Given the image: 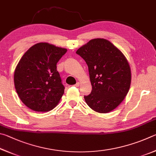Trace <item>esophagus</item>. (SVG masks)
Segmentation results:
<instances>
[{
	"mask_svg": "<svg viewBox=\"0 0 156 156\" xmlns=\"http://www.w3.org/2000/svg\"><path fill=\"white\" fill-rule=\"evenodd\" d=\"M80 86V82H77L76 84H75V85H74V86H75V87H79Z\"/></svg>",
	"mask_w": 156,
	"mask_h": 156,
	"instance_id": "34e87169",
	"label": "esophagus"
}]
</instances>
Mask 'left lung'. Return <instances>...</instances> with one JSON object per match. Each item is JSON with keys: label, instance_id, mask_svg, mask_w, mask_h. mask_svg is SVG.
<instances>
[{"label": "left lung", "instance_id": "left-lung-1", "mask_svg": "<svg viewBox=\"0 0 156 156\" xmlns=\"http://www.w3.org/2000/svg\"><path fill=\"white\" fill-rule=\"evenodd\" d=\"M88 66L92 92L84 97L92 110L108 113L121 104L129 92L132 73L123 53L112 43L96 38L76 52Z\"/></svg>", "mask_w": 156, "mask_h": 156}]
</instances>
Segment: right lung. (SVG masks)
Masks as SVG:
<instances>
[{"label":"right lung","mask_w":156,"mask_h":156,"mask_svg":"<svg viewBox=\"0 0 156 156\" xmlns=\"http://www.w3.org/2000/svg\"><path fill=\"white\" fill-rule=\"evenodd\" d=\"M67 49L47 42L35 44L19 61L13 76L19 98L35 112H48L58 104L64 93L57 63Z\"/></svg>","instance_id":"add662e5"}]
</instances>
